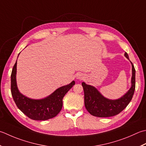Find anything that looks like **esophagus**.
<instances>
[{
  "instance_id": "34e87169",
  "label": "esophagus",
  "mask_w": 146,
  "mask_h": 146,
  "mask_svg": "<svg viewBox=\"0 0 146 146\" xmlns=\"http://www.w3.org/2000/svg\"><path fill=\"white\" fill-rule=\"evenodd\" d=\"M84 78V75H83V74H81V73H79L76 76V78L77 80H82Z\"/></svg>"
}]
</instances>
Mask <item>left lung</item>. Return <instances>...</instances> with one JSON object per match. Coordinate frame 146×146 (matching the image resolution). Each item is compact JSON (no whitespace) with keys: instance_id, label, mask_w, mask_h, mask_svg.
Wrapping results in <instances>:
<instances>
[{"instance_id":"left-lung-1","label":"left lung","mask_w":146,"mask_h":146,"mask_svg":"<svg viewBox=\"0 0 146 146\" xmlns=\"http://www.w3.org/2000/svg\"><path fill=\"white\" fill-rule=\"evenodd\" d=\"M125 56L129 60L128 54ZM132 76L131 78V87L120 98L112 100L105 98L92 85L82 82L84 91L85 106L90 115L97 117H111L118 115L126 108L132 100L135 88V70L132 62Z\"/></svg>"}]
</instances>
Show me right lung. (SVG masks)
Listing matches in <instances>:
<instances>
[{"instance_id": "obj_1", "label": "right lung", "mask_w": 146, "mask_h": 146, "mask_svg": "<svg viewBox=\"0 0 146 146\" xmlns=\"http://www.w3.org/2000/svg\"><path fill=\"white\" fill-rule=\"evenodd\" d=\"M16 71L17 60L11 76L12 96L17 107L28 118L33 120H47L58 115L62 109L64 96L75 84V81L73 80L70 84L58 88L46 98L33 99L19 92L16 82Z\"/></svg>"}]
</instances>
